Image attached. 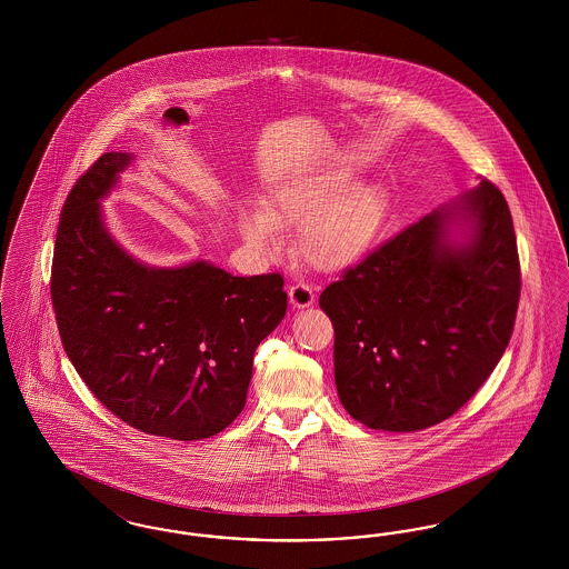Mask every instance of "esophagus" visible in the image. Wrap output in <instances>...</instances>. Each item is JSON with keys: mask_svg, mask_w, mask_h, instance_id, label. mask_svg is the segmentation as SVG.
<instances>
[{"mask_svg": "<svg viewBox=\"0 0 569 569\" xmlns=\"http://www.w3.org/2000/svg\"><path fill=\"white\" fill-rule=\"evenodd\" d=\"M288 297H290V305L295 309H305V307H311L316 302V295L309 286L305 283H297V286H290L288 290Z\"/></svg>", "mask_w": 569, "mask_h": 569, "instance_id": "obj_1", "label": "esophagus"}]
</instances>
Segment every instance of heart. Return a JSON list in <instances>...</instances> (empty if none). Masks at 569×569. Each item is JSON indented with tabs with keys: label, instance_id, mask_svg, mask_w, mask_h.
<instances>
[{
	"label": "heart",
	"instance_id": "heart-1",
	"mask_svg": "<svg viewBox=\"0 0 569 569\" xmlns=\"http://www.w3.org/2000/svg\"><path fill=\"white\" fill-rule=\"evenodd\" d=\"M388 216L390 193L381 183H356L352 170L322 163L279 179L264 209L244 207L239 228L262 258L279 249V228H298L300 258L318 271L341 272L373 249Z\"/></svg>",
	"mask_w": 569,
	"mask_h": 569
}]
</instances>
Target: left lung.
<instances>
[{
  "label": "left lung",
  "instance_id": "8db88e82",
  "mask_svg": "<svg viewBox=\"0 0 569 569\" xmlns=\"http://www.w3.org/2000/svg\"><path fill=\"white\" fill-rule=\"evenodd\" d=\"M518 297L512 216L503 193L482 181L322 292L346 411L390 433L450 418L506 352Z\"/></svg>",
  "mask_w": 569,
  "mask_h": 569
}]
</instances>
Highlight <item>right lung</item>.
Segmentation results:
<instances>
[{
    "label": "right lung",
    "instance_id": "right-lung-1",
    "mask_svg": "<svg viewBox=\"0 0 569 569\" xmlns=\"http://www.w3.org/2000/svg\"><path fill=\"white\" fill-rule=\"evenodd\" d=\"M134 153L110 151L70 191L51 297L82 381L138 431L207 439L243 411L253 353L288 309L281 274L234 277L209 260L149 267L110 234L102 200Z\"/></svg>",
    "mask_w": 569,
    "mask_h": 569
}]
</instances>
